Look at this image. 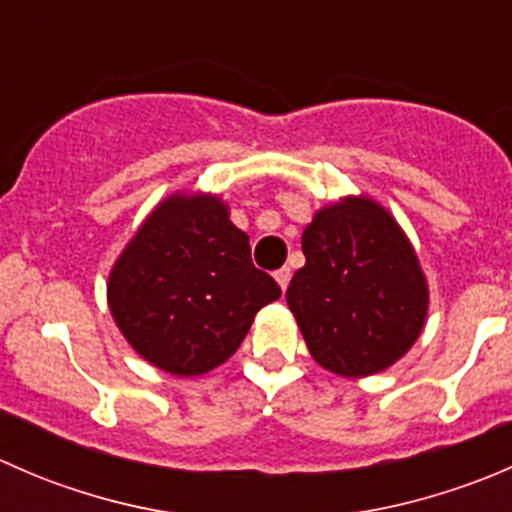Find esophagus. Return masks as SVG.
I'll list each match as a JSON object with an SVG mask.
<instances>
[{
    "label": "esophagus",
    "mask_w": 512,
    "mask_h": 512,
    "mask_svg": "<svg viewBox=\"0 0 512 512\" xmlns=\"http://www.w3.org/2000/svg\"><path fill=\"white\" fill-rule=\"evenodd\" d=\"M275 280H277V285H280L282 289H287L289 280H292V270H289V267H280V270L275 272Z\"/></svg>",
    "instance_id": "esophagus-1"
}]
</instances>
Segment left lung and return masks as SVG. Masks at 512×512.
<instances>
[{
    "instance_id": "8db88e82",
    "label": "left lung",
    "mask_w": 512,
    "mask_h": 512,
    "mask_svg": "<svg viewBox=\"0 0 512 512\" xmlns=\"http://www.w3.org/2000/svg\"><path fill=\"white\" fill-rule=\"evenodd\" d=\"M287 304L309 354L339 376L389 369L421 334L428 285L399 223L371 198L322 208L302 232Z\"/></svg>"
}]
</instances>
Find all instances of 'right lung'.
Listing matches in <instances>:
<instances>
[{
    "label": "right lung",
    "mask_w": 512,
    "mask_h": 512,
    "mask_svg": "<svg viewBox=\"0 0 512 512\" xmlns=\"http://www.w3.org/2000/svg\"><path fill=\"white\" fill-rule=\"evenodd\" d=\"M280 294L252 265L250 237L218 195L165 198L108 275V307L126 342L173 376H200L230 359Z\"/></svg>",
    "instance_id": "add662e5"
}]
</instances>
